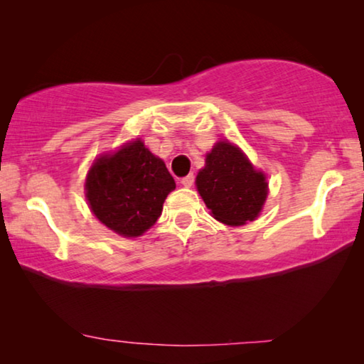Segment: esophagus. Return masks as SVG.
Masks as SVG:
<instances>
[{
    "label": "esophagus",
    "instance_id": "obj_1",
    "mask_svg": "<svg viewBox=\"0 0 364 364\" xmlns=\"http://www.w3.org/2000/svg\"><path fill=\"white\" fill-rule=\"evenodd\" d=\"M181 184L184 188H191L194 184V175L193 173H189L188 176H184V178H181Z\"/></svg>",
    "mask_w": 364,
    "mask_h": 364
}]
</instances>
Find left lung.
I'll return each mask as SVG.
<instances>
[{
	"instance_id": "8db88e82",
	"label": "left lung",
	"mask_w": 364,
	"mask_h": 364,
	"mask_svg": "<svg viewBox=\"0 0 364 364\" xmlns=\"http://www.w3.org/2000/svg\"><path fill=\"white\" fill-rule=\"evenodd\" d=\"M196 184L213 217L231 226L255 220L268 193L264 175L228 141H220L207 154Z\"/></svg>"
}]
</instances>
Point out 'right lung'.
Here are the masks:
<instances>
[{
    "label": "right lung",
    "instance_id": "right-lung-1",
    "mask_svg": "<svg viewBox=\"0 0 364 364\" xmlns=\"http://www.w3.org/2000/svg\"><path fill=\"white\" fill-rule=\"evenodd\" d=\"M175 186L165 164L139 139L97 159L85 184L97 220L125 237L141 236L156 223Z\"/></svg>",
    "mask_w": 364,
    "mask_h": 364
}]
</instances>
